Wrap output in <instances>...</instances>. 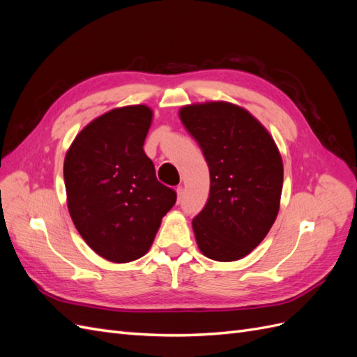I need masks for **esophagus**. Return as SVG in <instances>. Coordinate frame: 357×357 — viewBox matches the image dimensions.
<instances>
[{"label": "esophagus", "mask_w": 357, "mask_h": 357, "mask_svg": "<svg viewBox=\"0 0 357 357\" xmlns=\"http://www.w3.org/2000/svg\"><path fill=\"white\" fill-rule=\"evenodd\" d=\"M176 190H177V199L180 202L183 199V197H185V189H183L181 186H178Z\"/></svg>", "instance_id": "obj_1"}]
</instances>
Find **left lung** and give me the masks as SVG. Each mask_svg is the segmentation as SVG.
Wrapping results in <instances>:
<instances>
[{
	"mask_svg": "<svg viewBox=\"0 0 357 357\" xmlns=\"http://www.w3.org/2000/svg\"><path fill=\"white\" fill-rule=\"evenodd\" d=\"M180 119L210 169V195L192 226L199 250L231 262L261 244L277 218L283 162L266 129L229 102L186 105Z\"/></svg>",
	"mask_w": 357,
	"mask_h": 357,
	"instance_id": "obj_1",
	"label": "left lung"
}]
</instances>
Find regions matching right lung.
Returning <instances> with one entry per match:
<instances>
[{
    "label": "right lung",
    "mask_w": 357,
    "mask_h": 357,
    "mask_svg": "<svg viewBox=\"0 0 357 357\" xmlns=\"http://www.w3.org/2000/svg\"><path fill=\"white\" fill-rule=\"evenodd\" d=\"M152 116L146 105L100 116L75 137L63 162L71 219L107 261L125 264L144 256L177 199L144 153Z\"/></svg>",
    "instance_id": "add662e5"
}]
</instances>
